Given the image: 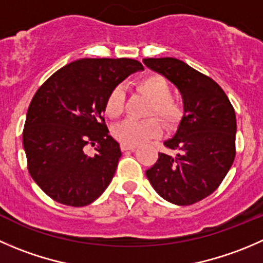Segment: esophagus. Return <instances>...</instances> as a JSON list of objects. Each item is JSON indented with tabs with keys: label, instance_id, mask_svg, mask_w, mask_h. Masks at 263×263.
<instances>
[{
	"label": "esophagus",
	"instance_id": "esophagus-1",
	"mask_svg": "<svg viewBox=\"0 0 263 263\" xmlns=\"http://www.w3.org/2000/svg\"><path fill=\"white\" fill-rule=\"evenodd\" d=\"M136 145H127V144H121V149L123 150V152H127V150H131V152H134L135 149H136Z\"/></svg>",
	"mask_w": 263,
	"mask_h": 263
}]
</instances>
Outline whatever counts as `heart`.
Instances as JSON below:
<instances>
[{
	"mask_svg": "<svg viewBox=\"0 0 263 263\" xmlns=\"http://www.w3.org/2000/svg\"><path fill=\"white\" fill-rule=\"evenodd\" d=\"M136 90L152 100L149 116H158L168 127H175L183 114L182 104L172 98V88L167 78L158 73L144 76L136 82ZM105 114L111 119H117L124 110V91L122 87H114L105 99ZM163 132V124L158 118L146 121L127 119L114 127L113 135L119 142L127 145H139L154 137H159Z\"/></svg>",
	"mask_w": 263,
	"mask_h": 263,
	"instance_id": "obj_1",
	"label": "heart"
}]
</instances>
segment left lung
<instances>
[{"label":"left lung","instance_id":"left-lung-1","mask_svg":"<svg viewBox=\"0 0 263 263\" xmlns=\"http://www.w3.org/2000/svg\"><path fill=\"white\" fill-rule=\"evenodd\" d=\"M180 90L183 110L180 127L164 142L175 157L158 154L146 171L150 183L163 199L190 205L220 186L235 158V110L222 88L208 76L175 58L144 59Z\"/></svg>","mask_w":263,"mask_h":263}]
</instances>
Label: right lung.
<instances>
[{
  "label": "right lung",
  "mask_w": 263,
  "mask_h": 263,
  "mask_svg": "<svg viewBox=\"0 0 263 263\" xmlns=\"http://www.w3.org/2000/svg\"><path fill=\"white\" fill-rule=\"evenodd\" d=\"M144 69L134 59H81L53 73L29 104L23 129L28 171L51 199L85 207L110 183L121 158L109 136L105 99L131 73ZM88 156L85 147L95 146Z\"/></svg>",
  "instance_id": "obj_1"
}]
</instances>
